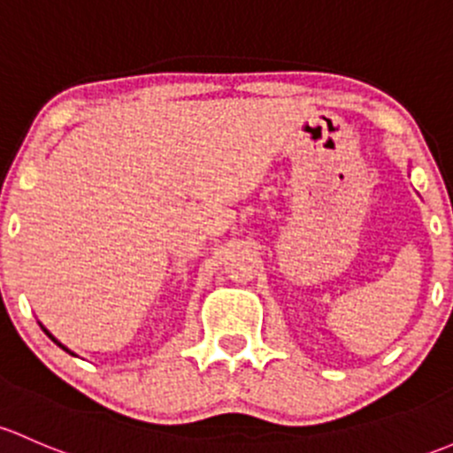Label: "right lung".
<instances>
[{"instance_id": "add662e5", "label": "right lung", "mask_w": 453, "mask_h": 453, "mask_svg": "<svg viewBox=\"0 0 453 453\" xmlns=\"http://www.w3.org/2000/svg\"><path fill=\"white\" fill-rule=\"evenodd\" d=\"M41 327H43V325H41ZM43 331H45V334H48V335H50V338H52V340H54V342H56V344H58V347H60V349H65V351H67V353H72V351H69V349H67V347H63V344H60V342H58V340H56V338H54V335H52V334H50V331H48V329H45V327H43ZM72 356H73V353H72Z\"/></svg>"}]
</instances>
